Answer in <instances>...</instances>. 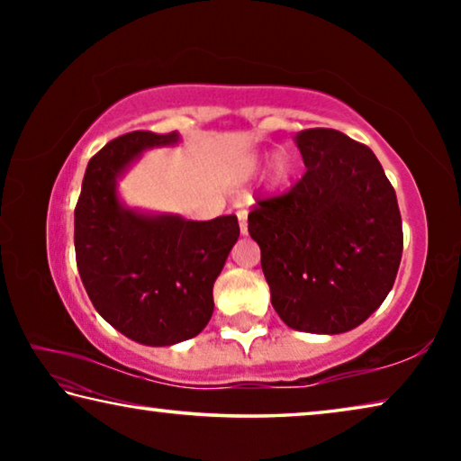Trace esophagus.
I'll return each instance as SVG.
<instances>
[{"label":"esophagus","mask_w":461,"mask_h":461,"mask_svg":"<svg viewBox=\"0 0 461 461\" xmlns=\"http://www.w3.org/2000/svg\"><path fill=\"white\" fill-rule=\"evenodd\" d=\"M248 215H246V212H238V221H240V233L241 236H246L248 233Z\"/></svg>","instance_id":"obj_1"}]
</instances>
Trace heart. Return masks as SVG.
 Listing matches in <instances>:
<instances>
[{"label":"heart","mask_w":461,"mask_h":461,"mask_svg":"<svg viewBox=\"0 0 461 461\" xmlns=\"http://www.w3.org/2000/svg\"><path fill=\"white\" fill-rule=\"evenodd\" d=\"M270 162V185L272 186H283L285 183L291 181V176L294 173L293 160L286 152H262V154H252L246 156L244 160L240 162V167L236 168V178L240 183H246L249 178H254L260 173L262 167Z\"/></svg>","instance_id":"1"}]
</instances>
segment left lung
Segmentation results:
<instances>
[{"label":"left lung","mask_w":461,"mask_h":461,"mask_svg":"<svg viewBox=\"0 0 461 461\" xmlns=\"http://www.w3.org/2000/svg\"><path fill=\"white\" fill-rule=\"evenodd\" d=\"M307 173L283 197L258 201L248 231L262 252L272 307L296 331L362 325L394 285L402 221L393 185L368 146L338 130L294 136Z\"/></svg>","instance_id":"8db88e82"}]
</instances>
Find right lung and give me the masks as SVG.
Wrapping results in <instances>:
<instances>
[{"label":"right lung","instance_id":"add662e5","mask_svg":"<svg viewBox=\"0 0 461 461\" xmlns=\"http://www.w3.org/2000/svg\"><path fill=\"white\" fill-rule=\"evenodd\" d=\"M178 131H130L105 144L85 170L75 209L77 268L93 307L120 333L162 348L191 339L213 315V283L240 238L236 215L191 221L130 207L122 176Z\"/></svg>","mask_w":461,"mask_h":461}]
</instances>
